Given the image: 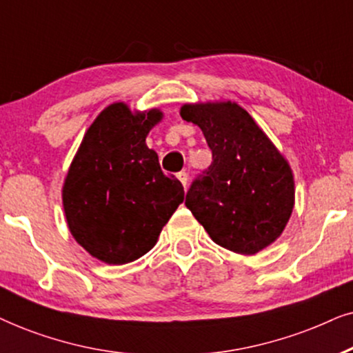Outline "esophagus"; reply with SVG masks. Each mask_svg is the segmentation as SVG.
<instances>
[{"label": "esophagus", "instance_id": "34e87169", "mask_svg": "<svg viewBox=\"0 0 353 353\" xmlns=\"http://www.w3.org/2000/svg\"><path fill=\"white\" fill-rule=\"evenodd\" d=\"M177 179L181 181V184L184 185V189H187V184H189V174H187L185 171H182L177 174Z\"/></svg>", "mask_w": 353, "mask_h": 353}]
</instances>
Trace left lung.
Wrapping results in <instances>:
<instances>
[{"label":"left lung","instance_id":"obj_1","mask_svg":"<svg viewBox=\"0 0 353 353\" xmlns=\"http://www.w3.org/2000/svg\"><path fill=\"white\" fill-rule=\"evenodd\" d=\"M181 116L199 125L213 153L187 192V208L211 241L234 253L255 255L271 245L295 203L288 159L237 103H187Z\"/></svg>","mask_w":353,"mask_h":353}]
</instances>
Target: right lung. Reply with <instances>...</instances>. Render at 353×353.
Returning <instances> with one entry per match:
<instances>
[{
    "mask_svg": "<svg viewBox=\"0 0 353 353\" xmlns=\"http://www.w3.org/2000/svg\"><path fill=\"white\" fill-rule=\"evenodd\" d=\"M163 112L106 106L83 135L63 185V206L75 242L108 265H125L152 250L184 201V187L159 168L145 143Z\"/></svg>",
    "mask_w": 353,
    "mask_h": 353,
    "instance_id": "right-lung-1",
    "label": "right lung"
}]
</instances>
